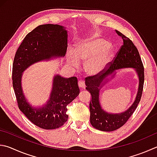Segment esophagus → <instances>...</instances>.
<instances>
[{
	"label": "esophagus",
	"mask_w": 157,
	"mask_h": 157,
	"mask_svg": "<svg viewBox=\"0 0 157 157\" xmlns=\"http://www.w3.org/2000/svg\"><path fill=\"white\" fill-rule=\"evenodd\" d=\"M78 86L80 88H85V83H84V80H82V79L79 80L78 81Z\"/></svg>",
	"instance_id": "obj_1"
}]
</instances>
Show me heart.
Wrapping results in <instances>:
<instances>
[{
    "instance_id": "1",
    "label": "heart",
    "mask_w": 157,
    "mask_h": 157,
    "mask_svg": "<svg viewBox=\"0 0 157 157\" xmlns=\"http://www.w3.org/2000/svg\"><path fill=\"white\" fill-rule=\"evenodd\" d=\"M111 54L109 43L98 36H93L79 42L75 51H69L68 57L69 63L75 68L80 62H86L84 67L86 72L95 75L104 69Z\"/></svg>"
}]
</instances>
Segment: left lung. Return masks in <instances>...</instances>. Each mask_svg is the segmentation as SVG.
Returning a JSON list of instances; mask_svg holds the SVG:
<instances>
[{"instance_id": "left-lung-1", "label": "left lung", "mask_w": 157, "mask_h": 157, "mask_svg": "<svg viewBox=\"0 0 157 157\" xmlns=\"http://www.w3.org/2000/svg\"><path fill=\"white\" fill-rule=\"evenodd\" d=\"M115 31L123 40V45L117 52L113 60L110 62L109 66L96 75L87 77L85 80L86 89L92 97L89 104L90 124L96 129L105 132L115 130L126 123L141 100L144 84V68L137 49L130 38L120 31ZM129 67L136 69L140 79L139 89L136 101L126 111L122 113L110 114L105 112L101 108L98 99L99 90L104 84L103 81L105 79V81H107L106 77L115 70Z\"/></svg>"}]
</instances>
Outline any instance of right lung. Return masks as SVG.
<instances>
[{
  "mask_svg": "<svg viewBox=\"0 0 157 157\" xmlns=\"http://www.w3.org/2000/svg\"><path fill=\"white\" fill-rule=\"evenodd\" d=\"M67 49V31L63 27L41 25L25 37L14 57L12 81L19 109L33 124L43 129H56L67 121V106L79 93L78 79L56 75L47 104L42 108H33L22 93V73L35 62L64 56Z\"/></svg>",
  "mask_w": 157,
  "mask_h": 157,
  "instance_id": "add662e5",
  "label": "right lung"
}]
</instances>
